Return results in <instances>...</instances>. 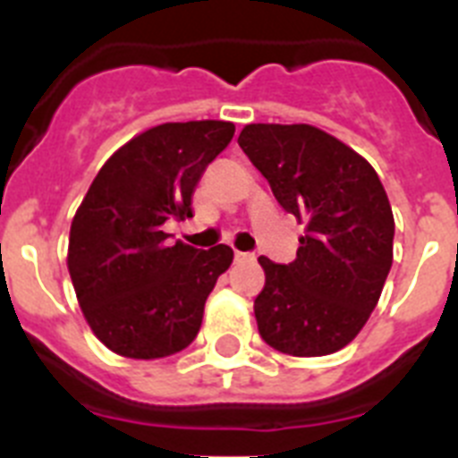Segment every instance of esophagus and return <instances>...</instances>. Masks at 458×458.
I'll use <instances>...</instances> for the list:
<instances>
[{
  "instance_id": "esophagus-1",
  "label": "esophagus",
  "mask_w": 458,
  "mask_h": 458,
  "mask_svg": "<svg viewBox=\"0 0 458 458\" xmlns=\"http://www.w3.org/2000/svg\"><path fill=\"white\" fill-rule=\"evenodd\" d=\"M254 252H236V261L238 264H242V261H254Z\"/></svg>"
}]
</instances>
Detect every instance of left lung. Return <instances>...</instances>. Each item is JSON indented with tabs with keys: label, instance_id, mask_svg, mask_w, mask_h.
Listing matches in <instances>:
<instances>
[{
	"label": "left lung",
	"instance_id": "8db88e82",
	"mask_svg": "<svg viewBox=\"0 0 458 458\" xmlns=\"http://www.w3.org/2000/svg\"><path fill=\"white\" fill-rule=\"evenodd\" d=\"M238 144L307 233L291 264L259 257V335L275 351L317 358L344 349L374 311L392 266L394 217L378 174L314 125L250 123Z\"/></svg>",
	"mask_w": 458,
	"mask_h": 458
}]
</instances>
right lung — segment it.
Returning a JSON list of instances; mask_svg holds the SVG:
<instances>
[{"label":"right lung","mask_w":458,"mask_h":458,"mask_svg":"<svg viewBox=\"0 0 458 458\" xmlns=\"http://www.w3.org/2000/svg\"><path fill=\"white\" fill-rule=\"evenodd\" d=\"M229 121L163 123L100 167L71 225L68 273L93 335L114 353L153 360L194 342L229 245L197 250L163 232L192 216L201 174L232 141Z\"/></svg>","instance_id":"add662e5"}]
</instances>
